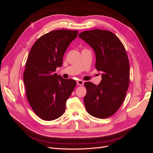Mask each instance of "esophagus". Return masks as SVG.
I'll list each match as a JSON object with an SVG mask.
<instances>
[{"label":"esophagus","instance_id":"1","mask_svg":"<svg viewBox=\"0 0 153 153\" xmlns=\"http://www.w3.org/2000/svg\"><path fill=\"white\" fill-rule=\"evenodd\" d=\"M76 83H77V85H84V81L81 80H77Z\"/></svg>","mask_w":153,"mask_h":153}]
</instances>
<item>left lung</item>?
Returning <instances> with one entry per match:
<instances>
[{
	"instance_id": "obj_1",
	"label": "left lung",
	"mask_w": 153,
	"mask_h": 153,
	"mask_svg": "<svg viewBox=\"0 0 153 153\" xmlns=\"http://www.w3.org/2000/svg\"><path fill=\"white\" fill-rule=\"evenodd\" d=\"M94 51L95 67L101 71L98 85L85 82V108L92 116L105 119L119 108L126 97L129 83V64L123 43L112 32L94 29L78 36Z\"/></svg>"
}]
</instances>
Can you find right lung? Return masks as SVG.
I'll return each mask as SVG.
<instances>
[{
  "instance_id": "obj_1",
  "label": "right lung",
  "mask_w": 153,
  "mask_h": 153,
  "mask_svg": "<svg viewBox=\"0 0 153 153\" xmlns=\"http://www.w3.org/2000/svg\"><path fill=\"white\" fill-rule=\"evenodd\" d=\"M77 30L61 29L44 34L32 46L24 72L27 98L36 114L45 121H52L64 113L66 101L76 82L58 75L62 58Z\"/></svg>"
}]
</instances>
